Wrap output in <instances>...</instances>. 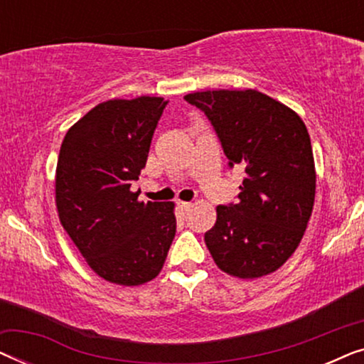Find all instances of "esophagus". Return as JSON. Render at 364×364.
I'll return each instance as SVG.
<instances>
[{"label":"esophagus","mask_w":364,"mask_h":364,"mask_svg":"<svg viewBox=\"0 0 364 364\" xmlns=\"http://www.w3.org/2000/svg\"><path fill=\"white\" fill-rule=\"evenodd\" d=\"M177 205H178V208H181L182 212H188V210H191V208H192V202H182V200H178Z\"/></svg>","instance_id":"1"}]
</instances>
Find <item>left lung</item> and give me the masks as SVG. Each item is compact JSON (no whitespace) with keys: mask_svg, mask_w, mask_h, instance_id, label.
<instances>
[{"mask_svg":"<svg viewBox=\"0 0 364 364\" xmlns=\"http://www.w3.org/2000/svg\"><path fill=\"white\" fill-rule=\"evenodd\" d=\"M215 127L230 166L245 168L235 205H218L205 243L227 275L253 280L277 272L300 245L316 192L305 122L255 89L183 96Z\"/></svg>","mask_w":364,"mask_h":364,"instance_id":"left-lung-1","label":"left lung"}]
</instances>
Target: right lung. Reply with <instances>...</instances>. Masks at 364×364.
I'll return each instance as SVG.
<instances>
[{"mask_svg":"<svg viewBox=\"0 0 364 364\" xmlns=\"http://www.w3.org/2000/svg\"><path fill=\"white\" fill-rule=\"evenodd\" d=\"M167 102L151 96L101 102L69 127L61 144L54 177L59 222L109 283L154 280L176 237V203L142 202L131 191Z\"/></svg>","mask_w":364,"mask_h":364,"instance_id":"add662e5","label":"right lung"}]
</instances>
